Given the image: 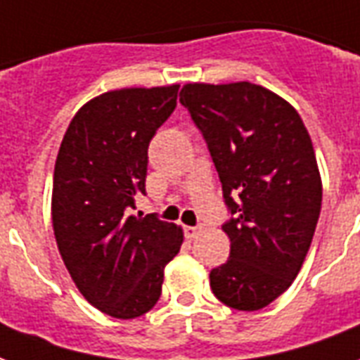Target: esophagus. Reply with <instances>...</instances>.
I'll use <instances>...</instances> for the list:
<instances>
[{
	"label": "esophagus",
	"mask_w": 360,
	"mask_h": 360,
	"mask_svg": "<svg viewBox=\"0 0 360 360\" xmlns=\"http://www.w3.org/2000/svg\"><path fill=\"white\" fill-rule=\"evenodd\" d=\"M183 233H185V236H187V238H191V240H193V238H196V236H198V233H200V227H188V225H185V227H183Z\"/></svg>",
	"instance_id": "obj_1"
}]
</instances>
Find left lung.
<instances>
[{
	"label": "left lung",
	"mask_w": 360,
	"mask_h": 360,
	"mask_svg": "<svg viewBox=\"0 0 360 360\" xmlns=\"http://www.w3.org/2000/svg\"><path fill=\"white\" fill-rule=\"evenodd\" d=\"M179 101L206 139L231 212V254L210 286L229 307H267L300 273L321 214L307 127L290 103L250 82L187 84Z\"/></svg>",
	"instance_id": "1"
}]
</instances>
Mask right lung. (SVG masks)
<instances>
[{"mask_svg": "<svg viewBox=\"0 0 360 360\" xmlns=\"http://www.w3.org/2000/svg\"><path fill=\"white\" fill-rule=\"evenodd\" d=\"M179 85L126 87L91 98L66 129L53 175L58 252L93 307L135 319L156 305L183 231L156 214L129 215L145 194L148 145L177 106Z\"/></svg>", "mask_w": 360, "mask_h": 360, "instance_id": "obj_1", "label": "right lung"}]
</instances>
